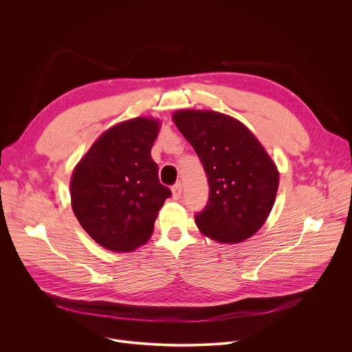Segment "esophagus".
<instances>
[{"label":"esophagus","mask_w":352,"mask_h":352,"mask_svg":"<svg viewBox=\"0 0 352 352\" xmlns=\"http://www.w3.org/2000/svg\"><path fill=\"white\" fill-rule=\"evenodd\" d=\"M171 190H173V197H174L175 200H178V199L181 197V195H182V184H181V182H177V184L171 188Z\"/></svg>","instance_id":"1"}]
</instances>
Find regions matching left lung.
<instances>
[{
	"label": "left lung",
	"instance_id": "left-lung-1",
	"mask_svg": "<svg viewBox=\"0 0 352 352\" xmlns=\"http://www.w3.org/2000/svg\"><path fill=\"white\" fill-rule=\"evenodd\" d=\"M173 120L209 182L208 205L195 214L200 232L223 243L252 236L265 224L278 188L277 167L263 146L242 122L221 113L179 110Z\"/></svg>",
	"mask_w": 352,
	"mask_h": 352
}]
</instances>
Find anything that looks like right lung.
<instances>
[{
    "label": "right lung",
    "instance_id": "right-lung-1",
    "mask_svg": "<svg viewBox=\"0 0 352 352\" xmlns=\"http://www.w3.org/2000/svg\"><path fill=\"white\" fill-rule=\"evenodd\" d=\"M159 129L153 118L124 121L100 136L74 170L72 210L83 230L109 250L131 252L144 245L171 196L150 155Z\"/></svg>",
    "mask_w": 352,
    "mask_h": 352
}]
</instances>
